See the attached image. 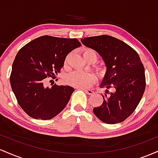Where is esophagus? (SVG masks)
Here are the masks:
<instances>
[{
    "label": "esophagus",
    "instance_id": "34e87169",
    "mask_svg": "<svg viewBox=\"0 0 158 158\" xmlns=\"http://www.w3.org/2000/svg\"><path fill=\"white\" fill-rule=\"evenodd\" d=\"M83 90H85V93H86L87 94H88V95H91V94H93L94 93L93 90H90V89H83Z\"/></svg>",
    "mask_w": 158,
    "mask_h": 158
}]
</instances>
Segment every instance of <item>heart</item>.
Instances as JSON below:
<instances>
[{"label": "heart", "mask_w": 158, "mask_h": 158, "mask_svg": "<svg viewBox=\"0 0 158 158\" xmlns=\"http://www.w3.org/2000/svg\"><path fill=\"white\" fill-rule=\"evenodd\" d=\"M81 55L85 61L88 62H96L97 61L98 56L97 52L93 49L85 48L81 50ZM69 58L70 56H68L64 60V67L67 68L68 66ZM98 75L100 77H105L108 73V70L104 66H97L96 68ZM96 81V77L93 73H83L81 71H73L69 73L66 77V82L71 86L79 88H89Z\"/></svg>", "instance_id": "1"}]
</instances>
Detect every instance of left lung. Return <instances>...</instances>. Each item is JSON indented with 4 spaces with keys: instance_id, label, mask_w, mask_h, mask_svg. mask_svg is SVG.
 Returning <instances> with one entry per match:
<instances>
[{
    "instance_id": "8db88e82",
    "label": "left lung",
    "mask_w": 158,
    "mask_h": 158,
    "mask_svg": "<svg viewBox=\"0 0 158 158\" xmlns=\"http://www.w3.org/2000/svg\"><path fill=\"white\" fill-rule=\"evenodd\" d=\"M81 41L102 56L108 73L101 86L114 90H106L102 106L94 108V114L107 124L123 122L135 111L146 88L145 69L138 53L121 40L107 35Z\"/></svg>"
}]
</instances>
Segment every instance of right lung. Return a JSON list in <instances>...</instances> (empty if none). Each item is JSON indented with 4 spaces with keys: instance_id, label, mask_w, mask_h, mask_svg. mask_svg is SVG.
<instances>
[{
    "instance_id": "right-lung-1",
    "label": "right lung",
    "mask_w": 158,
    "mask_h": 158,
    "mask_svg": "<svg viewBox=\"0 0 158 158\" xmlns=\"http://www.w3.org/2000/svg\"><path fill=\"white\" fill-rule=\"evenodd\" d=\"M81 46L77 39L43 35L23 47L15 56L10 84L18 103L27 115L37 119L55 117L67 106L74 88L46 85V78L60 73L65 58Z\"/></svg>"
}]
</instances>
